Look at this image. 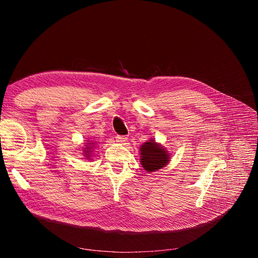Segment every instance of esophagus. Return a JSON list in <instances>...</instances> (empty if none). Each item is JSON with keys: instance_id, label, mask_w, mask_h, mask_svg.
Wrapping results in <instances>:
<instances>
[{"instance_id": "1", "label": "esophagus", "mask_w": 258, "mask_h": 258, "mask_svg": "<svg viewBox=\"0 0 258 258\" xmlns=\"http://www.w3.org/2000/svg\"><path fill=\"white\" fill-rule=\"evenodd\" d=\"M128 140V138L126 136H116V141L119 143H124Z\"/></svg>"}]
</instances>
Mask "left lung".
I'll list each match as a JSON object with an SVG mask.
<instances>
[{
    "label": "left lung",
    "mask_w": 258,
    "mask_h": 258,
    "mask_svg": "<svg viewBox=\"0 0 258 258\" xmlns=\"http://www.w3.org/2000/svg\"><path fill=\"white\" fill-rule=\"evenodd\" d=\"M141 163L143 168L148 172H154L169 162V155L163 147L155 143L154 140H150L141 146Z\"/></svg>",
    "instance_id": "left-lung-1"
}]
</instances>
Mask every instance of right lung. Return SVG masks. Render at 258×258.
<instances>
[{"label": "right lung", "mask_w": 258, "mask_h": 258, "mask_svg": "<svg viewBox=\"0 0 258 258\" xmlns=\"http://www.w3.org/2000/svg\"><path fill=\"white\" fill-rule=\"evenodd\" d=\"M91 150V147H85V155H86V157H87V158H89L90 157V156H89V153L91 152L90 151Z\"/></svg>", "instance_id": "add662e5"}]
</instances>
